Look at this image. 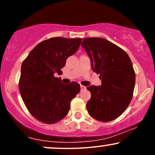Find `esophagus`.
Instances as JSON below:
<instances>
[{
    "mask_svg": "<svg viewBox=\"0 0 155 155\" xmlns=\"http://www.w3.org/2000/svg\"><path fill=\"white\" fill-rule=\"evenodd\" d=\"M81 90H86V87L85 86H83V85H81Z\"/></svg>",
    "mask_w": 155,
    "mask_h": 155,
    "instance_id": "esophagus-1",
    "label": "esophagus"
}]
</instances>
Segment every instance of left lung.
I'll return each mask as SVG.
<instances>
[{"instance_id": "1", "label": "left lung", "mask_w": 155, "mask_h": 155, "mask_svg": "<svg viewBox=\"0 0 155 155\" xmlns=\"http://www.w3.org/2000/svg\"><path fill=\"white\" fill-rule=\"evenodd\" d=\"M81 47L90 57L92 71L101 79V86L87 87L91 93L88 113L101 122L115 120L132 100L136 82L132 62L123 49L105 38H84Z\"/></svg>"}]
</instances>
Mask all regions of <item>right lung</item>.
Masks as SVG:
<instances>
[{
	"label": "right lung",
	"instance_id": "right-lung-1",
	"mask_svg": "<svg viewBox=\"0 0 155 155\" xmlns=\"http://www.w3.org/2000/svg\"><path fill=\"white\" fill-rule=\"evenodd\" d=\"M81 40L54 37L43 41L22 62L19 92L28 111L40 122L54 124L63 120L79 92L77 82L63 84L54 74H63L61 68L78 50Z\"/></svg>",
	"mask_w": 155,
	"mask_h": 155
}]
</instances>
